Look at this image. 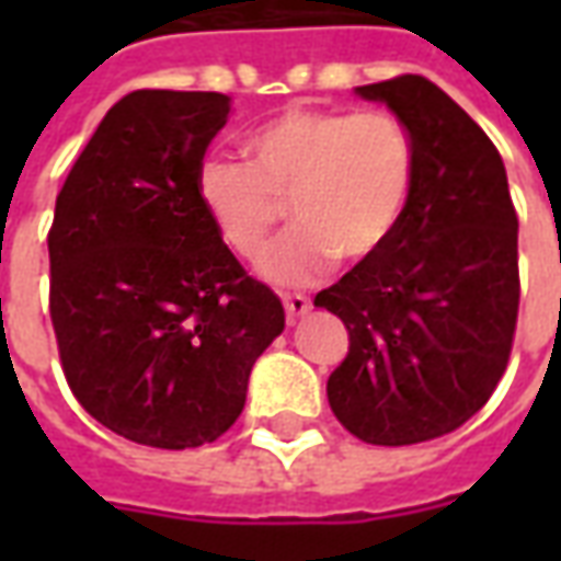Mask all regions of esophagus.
<instances>
[{
    "label": "esophagus",
    "instance_id": "1",
    "mask_svg": "<svg viewBox=\"0 0 561 561\" xmlns=\"http://www.w3.org/2000/svg\"><path fill=\"white\" fill-rule=\"evenodd\" d=\"M282 304H285V312H288V318H300V316H306L309 309H312L309 297H304V294H282Z\"/></svg>",
    "mask_w": 561,
    "mask_h": 561
}]
</instances>
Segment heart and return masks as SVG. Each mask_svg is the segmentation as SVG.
I'll return each instance as SVG.
<instances>
[{"instance_id":"heart-1","label":"heart","mask_w":561,"mask_h":561,"mask_svg":"<svg viewBox=\"0 0 561 561\" xmlns=\"http://www.w3.org/2000/svg\"><path fill=\"white\" fill-rule=\"evenodd\" d=\"M249 164L207 159L197 197L225 245L245 261L267 252L291 204L297 231L261 264L276 285H312L336 257L378 255L414 183V144L390 111L291 107L245 138Z\"/></svg>"}]
</instances>
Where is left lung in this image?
I'll return each instance as SVG.
<instances>
[{
    "label": "left lung",
    "instance_id": "obj_1",
    "mask_svg": "<svg viewBox=\"0 0 561 561\" xmlns=\"http://www.w3.org/2000/svg\"><path fill=\"white\" fill-rule=\"evenodd\" d=\"M357 95L405 123L414 183L385 249L316 294L348 330L328 400L366 445H417L481 412L505 376L519 309L517 209L493 140L435 83L400 75Z\"/></svg>",
    "mask_w": 561,
    "mask_h": 561
}]
</instances>
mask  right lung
Instances as JSON below:
<instances>
[{"label": "right lung", "instance_id": "right-lung-1", "mask_svg": "<svg viewBox=\"0 0 561 561\" xmlns=\"http://www.w3.org/2000/svg\"><path fill=\"white\" fill-rule=\"evenodd\" d=\"M221 92L138 90L107 111L71 164L50 252V321L71 393L128 442H216L285 309L221 243L197 197Z\"/></svg>", "mask_w": 561, "mask_h": 561}]
</instances>
